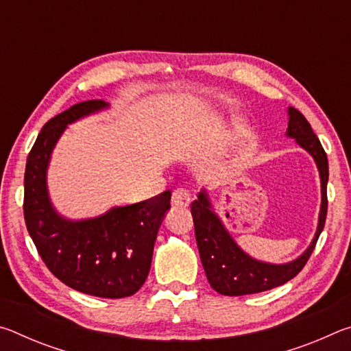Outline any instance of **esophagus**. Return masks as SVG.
Segmentation results:
<instances>
[{
	"mask_svg": "<svg viewBox=\"0 0 351 351\" xmlns=\"http://www.w3.org/2000/svg\"><path fill=\"white\" fill-rule=\"evenodd\" d=\"M190 204V193L186 189H176L171 195V206L175 207H189Z\"/></svg>",
	"mask_w": 351,
	"mask_h": 351,
	"instance_id": "34e87169",
	"label": "esophagus"
}]
</instances>
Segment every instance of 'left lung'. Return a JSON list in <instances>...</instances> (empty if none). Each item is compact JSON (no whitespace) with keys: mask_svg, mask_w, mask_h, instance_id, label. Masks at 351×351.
<instances>
[{"mask_svg":"<svg viewBox=\"0 0 351 351\" xmlns=\"http://www.w3.org/2000/svg\"><path fill=\"white\" fill-rule=\"evenodd\" d=\"M288 138L295 139L305 152L313 156L320 178V212L316 234L304 254L288 263H266L251 257L237 245V241L226 229L221 218L213 210L206 189H201L198 199L190 207L193 217L195 237L199 251V258L206 271L207 280L217 293L223 295H246L268 291L294 278L306 265L314 251L320 232L324 230L326 218V182H328V159L317 136L314 134L310 122L300 111L293 106L288 108Z\"/></svg>","mask_w":351,"mask_h":351,"instance_id":"8db88e82","label":"left lung"}]
</instances>
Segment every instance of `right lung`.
I'll return each mask as SVG.
<instances>
[{"instance_id":"1","label":"right lung","mask_w":351,"mask_h":351,"mask_svg":"<svg viewBox=\"0 0 351 351\" xmlns=\"http://www.w3.org/2000/svg\"><path fill=\"white\" fill-rule=\"evenodd\" d=\"M108 106L104 100L77 104L41 128L27 156L23 209L27 232L58 280L83 294L121 299L133 295L150 272L159 226L170 209V190L85 219L60 215L47 190V167L64 130Z\"/></svg>"}]
</instances>
